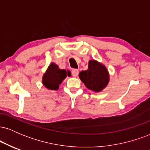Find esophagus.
I'll list each match as a JSON object with an SVG mask.
<instances>
[{
	"mask_svg": "<svg viewBox=\"0 0 150 150\" xmlns=\"http://www.w3.org/2000/svg\"><path fill=\"white\" fill-rule=\"evenodd\" d=\"M79 70L77 69H73L72 70V75H73V77H77L78 75Z\"/></svg>",
	"mask_w": 150,
	"mask_h": 150,
	"instance_id": "1",
	"label": "esophagus"
}]
</instances>
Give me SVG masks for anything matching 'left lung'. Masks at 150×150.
<instances>
[{
    "label": "left lung",
    "instance_id": "8db88e82",
    "mask_svg": "<svg viewBox=\"0 0 150 150\" xmlns=\"http://www.w3.org/2000/svg\"><path fill=\"white\" fill-rule=\"evenodd\" d=\"M79 77L86 87L94 92H101L106 88L110 80L106 67L94 59L89 61L88 69L81 71Z\"/></svg>",
    "mask_w": 150,
    "mask_h": 150
}]
</instances>
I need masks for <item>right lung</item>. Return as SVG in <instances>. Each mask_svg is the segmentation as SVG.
I'll return each instance as SVG.
<instances>
[{
  "label": "right lung",
  "mask_w": 150,
  "mask_h": 150,
  "mask_svg": "<svg viewBox=\"0 0 150 150\" xmlns=\"http://www.w3.org/2000/svg\"><path fill=\"white\" fill-rule=\"evenodd\" d=\"M67 76H71L69 70L60 69L55 63H50L46 72L42 76V84L49 90H58Z\"/></svg>",
  "instance_id": "obj_1"
}]
</instances>
